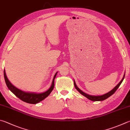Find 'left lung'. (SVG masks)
Returning <instances> with one entry per match:
<instances>
[{"label":"left lung","mask_w":130,"mask_h":130,"mask_svg":"<svg viewBox=\"0 0 130 130\" xmlns=\"http://www.w3.org/2000/svg\"><path fill=\"white\" fill-rule=\"evenodd\" d=\"M125 76V74H124V76L123 77L122 79L121 80V81H120L119 83L115 87V88L113 89L112 90H111L110 91L108 92V93H106L105 94H103L102 95H99V96H94V95H89L88 94H86L85 93H84V92L82 91V90H81L77 86L76 84H75V82L74 81V86L75 89H76L80 93H81L82 95H83L84 96H86V97L89 99V100H91V101H102L106 100V99L108 98V97H110L111 95H112L113 94H114L115 91H116L118 89V88L119 87V86L121 85V84H122V82H123L124 79V78Z\"/></svg>","instance_id":"obj_1"}]
</instances>
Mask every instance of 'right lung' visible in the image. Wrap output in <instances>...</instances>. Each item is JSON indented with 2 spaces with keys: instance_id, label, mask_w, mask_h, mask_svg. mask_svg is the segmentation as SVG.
<instances>
[{
  "instance_id": "add662e5",
  "label": "right lung",
  "mask_w": 130,
  "mask_h": 130,
  "mask_svg": "<svg viewBox=\"0 0 130 130\" xmlns=\"http://www.w3.org/2000/svg\"><path fill=\"white\" fill-rule=\"evenodd\" d=\"M57 72L56 73L55 76L53 79L52 85L48 90L45 92L42 93H28V92L23 91L21 90L16 88V87L14 86L9 81L7 77L6 74L5 70H4V79H5L6 84L8 88L17 96L18 98L20 99L21 100L24 101L25 102H27L30 104H36V103L41 102V101L44 100L45 98H46L49 94H51L52 91L53 90L55 86V79L56 78V75H57Z\"/></svg>"
}]
</instances>
